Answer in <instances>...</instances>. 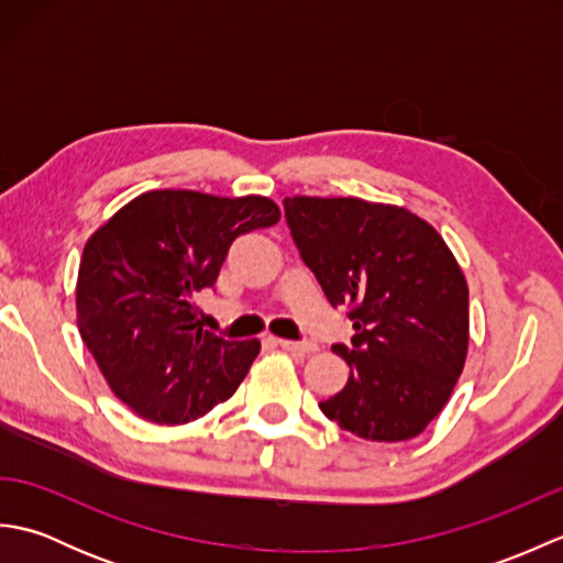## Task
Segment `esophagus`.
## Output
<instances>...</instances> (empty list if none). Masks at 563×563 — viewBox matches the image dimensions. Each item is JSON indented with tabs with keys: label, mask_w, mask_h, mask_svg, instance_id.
I'll return each instance as SVG.
<instances>
[{
	"label": "esophagus",
	"mask_w": 563,
	"mask_h": 563,
	"mask_svg": "<svg viewBox=\"0 0 563 563\" xmlns=\"http://www.w3.org/2000/svg\"><path fill=\"white\" fill-rule=\"evenodd\" d=\"M280 343V349H285V351H290V353H295V355H309V353H314L319 345L317 343H312V341H278Z\"/></svg>",
	"instance_id": "34e87169"
}]
</instances>
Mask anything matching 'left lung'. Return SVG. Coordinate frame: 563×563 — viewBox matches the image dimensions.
I'll return each mask as SVG.
<instances>
[{"mask_svg": "<svg viewBox=\"0 0 563 563\" xmlns=\"http://www.w3.org/2000/svg\"><path fill=\"white\" fill-rule=\"evenodd\" d=\"M285 218L331 307L351 305L345 387L319 404L349 433L421 435L470 351V288L445 239L416 212L363 198H285Z\"/></svg>", "mask_w": 563, "mask_h": 563, "instance_id": "1", "label": "left lung"}]
</instances>
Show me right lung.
Listing matches in <instances>:
<instances>
[{"mask_svg":"<svg viewBox=\"0 0 563 563\" xmlns=\"http://www.w3.org/2000/svg\"><path fill=\"white\" fill-rule=\"evenodd\" d=\"M280 220L266 196L147 190L84 244L77 327L103 379L140 418L181 426L242 385L261 341H224L198 319L239 234Z\"/></svg>","mask_w":563,"mask_h":563,"instance_id":"1","label":"right lung"}]
</instances>
